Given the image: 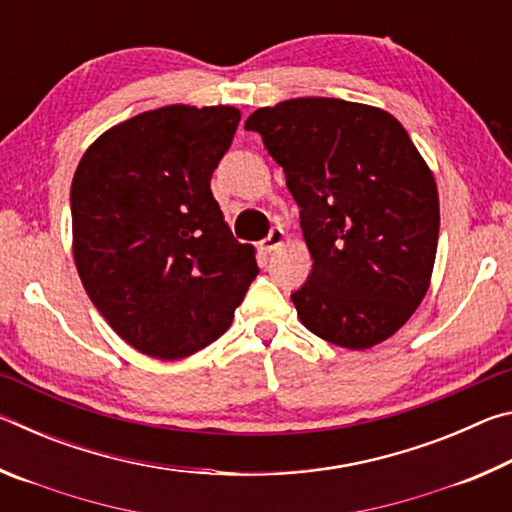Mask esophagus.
Segmentation results:
<instances>
[{
	"label": "esophagus",
	"mask_w": 512,
	"mask_h": 512,
	"mask_svg": "<svg viewBox=\"0 0 512 512\" xmlns=\"http://www.w3.org/2000/svg\"><path fill=\"white\" fill-rule=\"evenodd\" d=\"M282 241H284V230L280 225H275V228H271V232H268V237L262 241V248L271 253V250H277L282 246Z\"/></svg>",
	"instance_id": "obj_1"
}]
</instances>
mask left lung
I'll list each match as a JSON object with an SVG mask.
<instances>
[{"label": "left lung", "instance_id": "obj_1", "mask_svg": "<svg viewBox=\"0 0 512 512\" xmlns=\"http://www.w3.org/2000/svg\"><path fill=\"white\" fill-rule=\"evenodd\" d=\"M262 135L300 207L314 266L291 293L309 332L348 350L393 336L429 289L438 189L409 133L386 110L343 99L259 108Z\"/></svg>", "mask_w": 512, "mask_h": 512}]
</instances>
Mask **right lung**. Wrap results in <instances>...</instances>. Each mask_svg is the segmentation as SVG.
Segmentation results:
<instances>
[{
	"label": "right lung",
	"mask_w": 512,
	"mask_h": 512,
	"mask_svg": "<svg viewBox=\"0 0 512 512\" xmlns=\"http://www.w3.org/2000/svg\"><path fill=\"white\" fill-rule=\"evenodd\" d=\"M232 106H167L121 121L76 167L74 262L128 345L173 361L219 339L259 273L210 180L239 126Z\"/></svg>",
	"instance_id": "right-lung-1"
}]
</instances>
